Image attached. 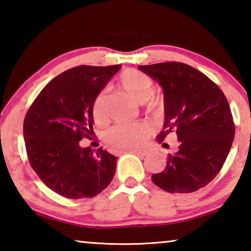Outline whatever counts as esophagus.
Returning a JSON list of instances; mask_svg holds the SVG:
<instances>
[{
	"mask_svg": "<svg viewBox=\"0 0 251 251\" xmlns=\"http://www.w3.org/2000/svg\"><path fill=\"white\" fill-rule=\"evenodd\" d=\"M129 152H133V154H136L138 156H146L150 154V151L148 150H131Z\"/></svg>",
	"mask_w": 251,
	"mask_h": 251,
	"instance_id": "esophagus-1",
	"label": "esophagus"
}]
</instances>
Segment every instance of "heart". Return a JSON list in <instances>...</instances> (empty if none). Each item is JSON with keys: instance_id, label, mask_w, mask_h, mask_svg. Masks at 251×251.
<instances>
[{"instance_id": "heart-1", "label": "heart", "mask_w": 251, "mask_h": 251, "mask_svg": "<svg viewBox=\"0 0 251 251\" xmlns=\"http://www.w3.org/2000/svg\"><path fill=\"white\" fill-rule=\"evenodd\" d=\"M118 85L134 100L144 103L151 99L154 92V83L146 74L137 70H126L118 77ZM105 92H100L93 103V117L95 121L105 118ZM155 101L151 105L155 106ZM150 127L146 123H121L113 126L106 133V142L116 148H134L141 145Z\"/></svg>"}]
</instances>
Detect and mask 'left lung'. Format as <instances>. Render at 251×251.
I'll use <instances>...</instances> for the list:
<instances>
[{
	"mask_svg": "<svg viewBox=\"0 0 251 251\" xmlns=\"http://www.w3.org/2000/svg\"><path fill=\"white\" fill-rule=\"evenodd\" d=\"M138 69L164 92L165 122L157 142L163 143L171 133L179 141L166 167L151 180L167 193L196 192L217 176L232 145L235 125L226 96L205 74L184 63Z\"/></svg>",
	"mask_w": 251,
	"mask_h": 251,
	"instance_id": "left-lung-1",
	"label": "left lung"
}]
</instances>
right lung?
Masks as SVG:
<instances>
[{"label":"right lung","instance_id":"1","mask_svg":"<svg viewBox=\"0 0 251 251\" xmlns=\"http://www.w3.org/2000/svg\"><path fill=\"white\" fill-rule=\"evenodd\" d=\"M121 65H80L53 78L33 101L23 124L27 157L34 172L63 197L92 198L104 190L116 171L117 157L100 147H80L93 131V103Z\"/></svg>","mask_w":251,"mask_h":251}]
</instances>
